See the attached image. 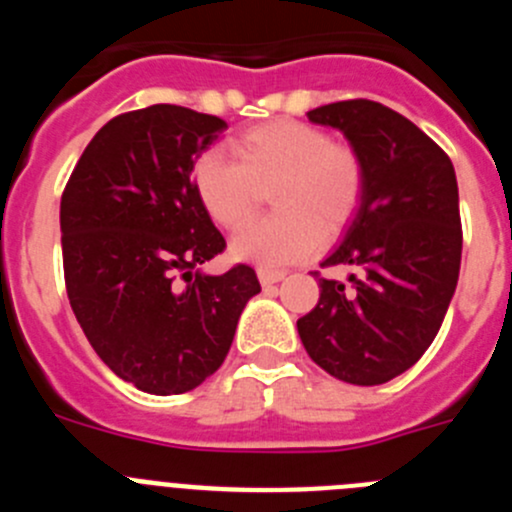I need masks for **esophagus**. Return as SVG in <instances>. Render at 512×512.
<instances>
[{
  "label": "esophagus",
  "mask_w": 512,
  "mask_h": 512,
  "mask_svg": "<svg viewBox=\"0 0 512 512\" xmlns=\"http://www.w3.org/2000/svg\"><path fill=\"white\" fill-rule=\"evenodd\" d=\"M284 277H287V271L284 269H269V266H259V282L264 284V287H271V284L282 282Z\"/></svg>",
  "instance_id": "esophagus-1"
}]
</instances>
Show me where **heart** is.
Segmentation results:
<instances>
[{
    "label": "heart",
    "mask_w": 512,
    "mask_h": 512,
    "mask_svg": "<svg viewBox=\"0 0 512 512\" xmlns=\"http://www.w3.org/2000/svg\"><path fill=\"white\" fill-rule=\"evenodd\" d=\"M238 158L205 151L194 164V192L207 215L238 228L255 211L263 189L275 187L279 213L243 226L233 253L261 266L312 256L325 235H338L359 212L366 164L359 151L333 143L325 130L297 120H271L233 140Z\"/></svg>",
    "instance_id": "heart-1"
}]
</instances>
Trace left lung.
Segmentation results:
<instances>
[{
	"label": "left lung",
	"instance_id": "1",
	"mask_svg": "<svg viewBox=\"0 0 512 512\" xmlns=\"http://www.w3.org/2000/svg\"><path fill=\"white\" fill-rule=\"evenodd\" d=\"M338 128L366 164V194L341 246L312 277L318 305L297 320L302 346L330 377L384 384L431 346L459 282L461 217L451 158L400 112L346 99L307 112Z\"/></svg>",
	"mask_w": 512,
	"mask_h": 512
}]
</instances>
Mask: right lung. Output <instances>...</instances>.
Wrapping results in <instances>:
<instances>
[{
    "label": "right lung",
    "instance_id": "obj_1",
    "mask_svg": "<svg viewBox=\"0 0 512 512\" xmlns=\"http://www.w3.org/2000/svg\"><path fill=\"white\" fill-rule=\"evenodd\" d=\"M228 122L151 104L112 117L61 197L63 277L99 359L148 395H182L220 369L261 284L246 264L210 277L223 233L194 192L200 153Z\"/></svg>",
    "mask_w": 512,
    "mask_h": 512
}]
</instances>
